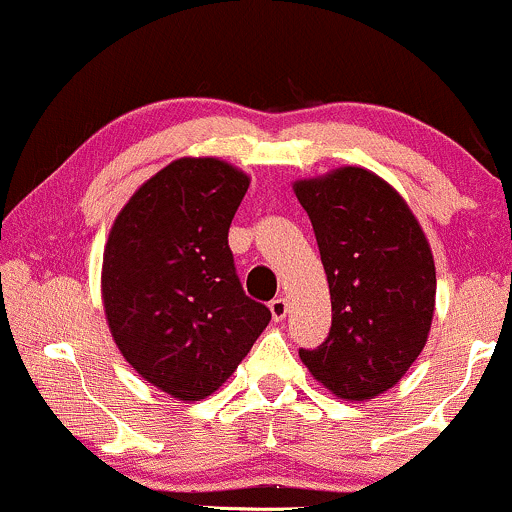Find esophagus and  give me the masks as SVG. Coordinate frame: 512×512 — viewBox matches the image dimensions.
<instances>
[{"instance_id":"1","label":"esophagus","mask_w":512,"mask_h":512,"mask_svg":"<svg viewBox=\"0 0 512 512\" xmlns=\"http://www.w3.org/2000/svg\"><path fill=\"white\" fill-rule=\"evenodd\" d=\"M269 310H272L274 320L279 322V320H284L286 313H289V303H286L284 296H279V298H274L272 303H269Z\"/></svg>"}]
</instances>
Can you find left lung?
<instances>
[{
	"label": "left lung",
	"instance_id": "8db88e82",
	"mask_svg": "<svg viewBox=\"0 0 512 512\" xmlns=\"http://www.w3.org/2000/svg\"><path fill=\"white\" fill-rule=\"evenodd\" d=\"M313 223L332 298L330 337L301 349L332 395L373 399L426 346L436 308L431 245L402 195L366 168L344 166L293 182Z\"/></svg>",
	"mask_w": 512,
	"mask_h": 512
}]
</instances>
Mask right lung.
Returning <instances> with one entry per match:
<instances>
[{
	"label": "right lung",
	"instance_id": "1",
	"mask_svg": "<svg viewBox=\"0 0 512 512\" xmlns=\"http://www.w3.org/2000/svg\"><path fill=\"white\" fill-rule=\"evenodd\" d=\"M248 187L219 158H178L129 197L105 243L101 291L117 349L182 402L219 390L272 320L245 296L228 248Z\"/></svg>",
	"mask_w": 512,
	"mask_h": 512
}]
</instances>
